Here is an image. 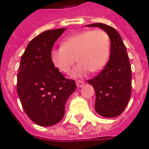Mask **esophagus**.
I'll return each instance as SVG.
<instances>
[{
    "label": "esophagus",
    "mask_w": 149,
    "mask_h": 149,
    "mask_svg": "<svg viewBox=\"0 0 149 149\" xmlns=\"http://www.w3.org/2000/svg\"><path fill=\"white\" fill-rule=\"evenodd\" d=\"M76 84H77V87L79 88V87H81L82 86H83V85H84V81H77V83H76Z\"/></svg>",
    "instance_id": "1"
}]
</instances>
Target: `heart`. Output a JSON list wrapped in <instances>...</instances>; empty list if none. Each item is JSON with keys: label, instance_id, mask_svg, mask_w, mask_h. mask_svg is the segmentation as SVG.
Wrapping results in <instances>:
<instances>
[{"label": "heart", "instance_id": "heart-1", "mask_svg": "<svg viewBox=\"0 0 149 149\" xmlns=\"http://www.w3.org/2000/svg\"><path fill=\"white\" fill-rule=\"evenodd\" d=\"M110 54V38L102 29L86 30L68 37L62 47L52 50L50 59L56 69L68 73L75 62L72 77H81L92 72H98L107 64Z\"/></svg>", "mask_w": 149, "mask_h": 149}]
</instances>
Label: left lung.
Listing matches in <instances>:
<instances>
[{
    "label": "left lung",
    "instance_id": "8db88e82",
    "mask_svg": "<svg viewBox=\"0 0 149 149\" xmlns=\"http://www.w3.org/2000/svg\"><path fill=\"white\" fill-rule=\"evenodd\" d=\"M105 31L111 42L110 56L105 68L88 83L96 94L95 111L104 118H115L123 112L131 97V66L119 33L102 23L87 25Z\"/></svg>",
    "mask_w": 149,
    "mask_h": 149
}]
</instances>
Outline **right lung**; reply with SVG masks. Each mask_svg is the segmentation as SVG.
I'll list each match as a JSON object with an SVG mask.
<instances>
[{
	"instance_id": "1",
	"label": "right lung",
	"mask_w": 149,
	"mask_h": 149,
	"mask_svg": "<svg viewBox=\"0 0 149 149\" xmlns=\"http://www.w3.org/2000/svg\"><path fill=\"white\" fill-rule=\"evenodd\" d=\"M66 28L48 30L33 38L23 53L17 74V93L29 118L39 126H52L65 114V104L76 90L52 65L50 53Z\"/></svg>"
}]
</instances>
